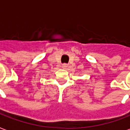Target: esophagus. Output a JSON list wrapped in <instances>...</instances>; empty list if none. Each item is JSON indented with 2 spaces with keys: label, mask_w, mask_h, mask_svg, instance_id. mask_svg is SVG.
<instances>
[{
  "label": "esophagus",
  "mask_w": 130,
  "mask_h": 130,
  "mask_svg": "<svg viewBox=\"0 0 130 130\" xmlns=\"http://www.w3.org/2000/svg\"><path fill=\"white\" fill-rule=\"evenodd\" d=\"M67 67H68V65H67V63H63L62 64V68L63 69H67Z\"/></svg>",
  "instance_id": "esophagus-1"
}]
</instances>
